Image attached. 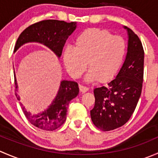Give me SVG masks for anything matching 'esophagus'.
<instances>
[{
    "mask_svg": "<svg viewBox=\"0 0 158 158\" xmlns=\"http://www.w3.org/2000/svg\"><path fill=\"white\" fill-rule=\"evenodd\" d=\"M79 90H80V92H82V93H85V92H86L87 91L89 90V88L86 86H84V85H79Z\"/></svg>",
    "mask_w": 158,
    "mask_h": 158,
    "instance_id": "esophagus-1",
    "label": "esophagus"
}]
</instances>
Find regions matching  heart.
<instances>
[{
  "label": "heart",
  "instance_id": "b5f03b06",
  "mask_svg": "<svg viewBox=\"0 0 158 158\" xmlns=\"http://www.w3.org/2000/svg\"><path fill=\"white\" fill-rule=\"evenodd\" d=\"M126 53V43L107 30H85L77 36L75 47H67L63 52V62L71 76L78 78L87 66L90 68L87 81L108 80L122 64Z\"/></svg>",
  "mask_w": 158,
  "mask_h": 158
}]
</instances>
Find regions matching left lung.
Instances as JSON below:
<instances>
[{"label": "left lung", "instance_id": "8db88e82", "mask_svg": "<svg viewBox=\"0 0 158 158\" xmlns=\"http://www.w3.org/2000/svg\"><path fill=\"white\" fill-rule=\"evenodd\" d=\"M128 35V52L116 77L106 86L94 89L95 106L90 111L94 125L108 131L125 125L138 102L144 78V52L139 37L124 27Z\"/></svg>", "mask_w": 158, "mask_h": 158}]
</instances>
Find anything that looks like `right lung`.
Returning a JSON list of instances; mask_svg holds the SVG:
<instances>
[{
    "label": "right lung",
    "mask_w": 158,
    "mask_h": 158,
    "mask_svg": "<svg viewBox=\"0 0 158 158\" xmlns=\"http://www.w3.org/2000/svg\"><path fill=\"white\" fill-rule=\"evenodd\" d=\"M76 22L67 23L63 20H44L35 23L26 28L19 36L16 43L15 52L21 46L27 43H39L50 49L60 58L63 47L69 36L76 28ZM14 74L16 96L17 95V83ZM79 92V85L73 81L63 80L56 96L52 100L48 109L41 113L33 114L27 111L20 103L23 113L28 121L37 128L46 131L59 128L66 120V112L69 102L76 98Z\"/></svg>",
    "instance_id": "add662e5"
}]
</instances>
